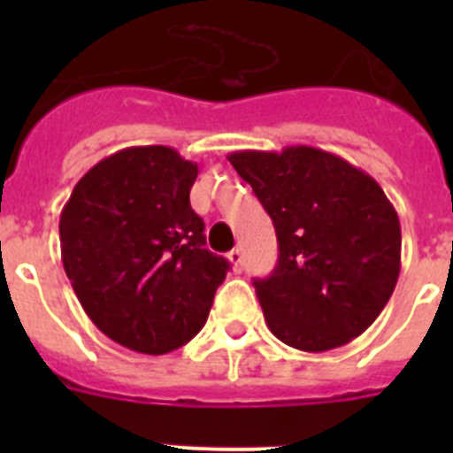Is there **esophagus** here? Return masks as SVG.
<instances>
[{"label": "esophagus", "instance_id": "obj_1", "mask_svg": "<svg viewBox=\"0 0 453 453\" xmlns=\"http://www.w3.org/2000/svg\"><path fill=\"white\" fill-rule=\"evenodd\" d=\"M226 258H229V263H231V265H234L235 272L242 270V250H240V247L231 250L229 254H226Z\"/></svg>", "mask_w": 453, "mask_h": 453}]
</instances>
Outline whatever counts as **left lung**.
<instances>
[{
	"mask_svg": "<svg viewBox=\"0 0 453 453\" xmlns=\"http://www.w3.org/2000/svg\"><path fill=\"white\" fill-rule=\"evenodd\" d=\"M229 163L274 224L279 261L254 279L265 322L302 351L347 345L379 318L402 267V226L381 186L340 156L297 145Z\"/></svg>",
	"mask_w": 453,
	"mask_h": 453,
	"instance_id": "obj_1",
	"label": "left lung"
}]
</instances>
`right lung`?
<instances>
[{
    "label": "right lung",
    "mask_w": 453,
    "mask_h": 453,
    "mask_svg": "<svg viewBox=\"0 0 453 453\" xmlns=\"http://www.w3.org/2000/svg\"><path fill=\"white\" fill-rule=\"evenodd\" d=\"M197 163L163 145L129 147L90 167L61 213L63 267L102 334L167 354L202 331L229 261L208 251L190 206Z\"/></svg>",
    "instance_id": "right-lung-1"
}]
</instances>
